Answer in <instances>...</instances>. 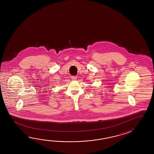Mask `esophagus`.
Returning a JSON list of instances; mask_svg holds the SVG:
<instances>
[{
  "label": "esophagus",
  "mask_w": 154,
  "mask_h": 154,
  "mask_svg": "<svg viewBox=\"0 0 154 154\" xmlns=\"http://www.w3.org/2000/svg\"><path fill=\"white\" fill-rule=\"evenodd\" d=\"M76 79H77V77H76V76H72V80H76Z\"/></svg>",
  "instance_id": "obj_1"
}]
</instances>
